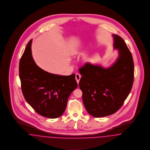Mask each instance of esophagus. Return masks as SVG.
<instances>
[{
  "label": "esophagus",
  "instance_id": "obj_1",
  "mask_svg": "<svg viewBox=\"0 0 150 150\" xmlns=\"http://www.w3.org/2000/svg\"><path fill=\"white\" fill-rule=\"evenodd\" d=\"M81 76L79 74V73H76V81L77 82V83L79 84V80L81 79Z\"/></svg>",
  "mask_w": 150,
  "mask_h": 150
}]
</instances>
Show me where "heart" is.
Here are the masks:
<instances>
[{"label": "heart", "mask_w": 150, "mask_h": 150, "mask_svg": "<svg viewBox=\"0 0 150 150\" xmlns=\"http://www.w3.org/2000/svg\"><path fill=\"white\" fill-rule=\"evenodd\" d=\"M88 59H89V56H85L84 57V58H83V60H85V61H87L88 60Z\"/></svg>", "instance_id": "obj_1"}]
</instances>
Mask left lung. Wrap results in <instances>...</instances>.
Masks as SVG:
<instances>
[{
	"instance_id": "left-lung-1",
	"label": "left lung",
	"mask_w": 150,
	"mask_h": 150,
	"mask_svg": "<svg viewBox=\"0 0 150 150\" xmlns=\"http://www.w3.org/2000/svg\"><path fill=\"white\" fill-rule=\"evenodd\" d=\"M113 37V47L118 50L116 62L105 68L85 64L79 69L82 77L79 86L87 112L95 117H102L116 112L130 93L134 81V62L123 39Z\"/></svg>"
}]
</instances>
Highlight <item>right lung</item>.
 Listing matches in <instances>:
<instances>
[{"instance_id":"1","label":"right lung","mask_w":150,"mask_h":150,"mask_svg":"<svg viewBox=\"0 0 150 150\" xmlns=\"http://www.w3.org/2000/svg\"><path fill=\"white\" fill-rule=\"evenodd\" d=\"M32 42L31 40L27 44L19 64L23 94L40 115L57 118L63 114L69 96L78 86L75 74L60 76L40 68L32 57Z\"/></svg>"}]
</instances>
